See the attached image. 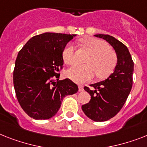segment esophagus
Wrapping results in <instances>:
<instances>
[{
	"mask_svg": "<svg viewBox=\"0 0 147 147\" xmlns=\"http://www.w3.org/2000/svg\"><path fill=\"white\" fill-rule=\"evenodd\" d=\"M78 88H79V91H80V92H82V91L84 90V89H83V86H81V85H80V86H79Z\"/></svg>",
	"mask_w": 147,
	"mask_h": 147,
	"instance_id": "34e87169",
	"label": "esophagus"
}]
</instances>
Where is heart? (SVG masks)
<instances>
[{
    "label": "heart",
    "mask_w": 147,
    "mask_h": 147,
    "mask_svg": "<svg viewBox=\"0 0 147 147\" xmlns=\"http://www.w3.org/2000/svg\"><path fill=\"white\" fill-rule=\"evenodd\" d=\"M83 46L88 48L92 53L86 61L88 65H76L69 69L67 75L76 82H85L91 80L96 74L98 80L108 77L114 71L117 65V55L109 45L99 39L88 37L80 40ZM63 60L67 65L76 62L74 47L69 43L62 53Z\"/></svg>",
    "instance_id": "b5f03b06"
}]
</instances>
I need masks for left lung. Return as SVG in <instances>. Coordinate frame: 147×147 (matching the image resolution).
I'll list each match as a JSON object with an SVG mask.
<instances>
[{
	"label": "left lung",
	"mask_w": 147,
	"mask_h": 147,
	"mask_svg": "<svg viewBox=\"0 0 147 147\" xmlns=\"http://www.w3.org/2000/svg\"><path fill=\"white\" fill-rule=\"evenodd\" d=\"M107 41L116 51L117 65L114 72L104 81L90 85L84 89L91 95L90 101L82 106L84 113L95 122L114 117L124 106L133 84L134 61L125 45L108 34H95Z\"/></svg>",
	"instance_id": "8db88e82"
}]
</instances>
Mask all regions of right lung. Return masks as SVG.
I'll use <instances>...</instances> for the list:
<instances>
[{"mask_svg": "<svg viewBox=\"0 0 147 147\" xmlns=\"http://www.w3.org/2000/svg\"><path fill=\"white\" fill-rule=\"evenodd\" d=\"M75 34L44 33L28 41L17 55L13 85L20 106L34 119H48L56 114L63 98L78 92L76 83L59 79L65 46Z\"/></svg>", "mask_w": 147, "mask_h": 147, "instance_id": "obj_1", "label": "right lung"}]
</instances>
